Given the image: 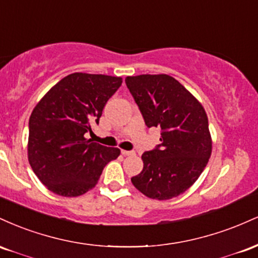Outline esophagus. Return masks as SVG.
Returning <instances> with one entry per match:
<instances>
[{"label":"esophagus","instance_id":"esophagus-1","mask_svg":"<svg viewBox=\"0 0 258 258\" xmlns=\"http://www.w3.org/2000/svg\"><path fill=\"white\" fill-rule=\"evenodd\" d=\"M121 154H122L123 156H131L135 155V152H132V150H121Z\"/></svg>","mask_w":258,"mask_h":258}]
</instances>
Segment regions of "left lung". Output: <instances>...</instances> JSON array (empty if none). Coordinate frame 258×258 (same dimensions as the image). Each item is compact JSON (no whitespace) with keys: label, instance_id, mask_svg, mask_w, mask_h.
Here are the masks:
<instances>
[{"label":"left lung","instance_id":"obj_1","mask_svg":"<svg viewBox=\"0 0 258 258\" xmlns=\"http://www.w3.org/2000/svg\"><path fill=\"white\" fill-rule=\"evenodd\" d=\"M125 81L146 125L161 128V143L143 153V170L132 177V184L150 199L178 197L199 178L211 156L206 112L166 74L127 76Z\"/></svg>","mask_w":258,"mask_h":258}]
</instances>
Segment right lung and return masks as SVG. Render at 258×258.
<instances>
[{
  "instance_id": "obj_1",
  "label": "right lung",
  "mask_w": 258,
  "mask_h": 258,
  "mask_svg": "<svg viewBox=\"0 0 258 258\" xmlns=\"http://www.w3.org/2000/svg\"><path fill=\"white\" fill-rule=\"evenodd\" d=\"M122 84L116 76L74 73L61 79L31 112L28 158L47 189L79 197L93 188L103 168L120 155L117 148L85 138L99 123L109 98Z\"/></svg>"
}]
</instances>
